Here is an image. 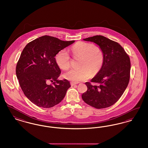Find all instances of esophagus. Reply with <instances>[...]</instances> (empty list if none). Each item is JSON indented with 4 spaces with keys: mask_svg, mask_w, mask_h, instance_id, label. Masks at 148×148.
<instances>
[{
    "mask_svg": "<svg viewBox=\"0 0 148 148\" xmlns=\"http://www.w3.org/2000/svg\"><path fill=\"white\" fill-rule=\"evenodd\" d=\"M71 86H74V85H75L77 84V83H74V82H71Z\"/></svg>",
    "mask_w": 148,
    "mask_h": 148,
    "instance_id": "obj_1",
    "label": "esophagus"
}]
</instances>
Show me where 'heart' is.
Masks as SVG:
<instances>
[{
  "label": "heart",
  "instance_id": "obj_1",
  "mask_svg": "<svg viewBox=\"0 0 148 148\" xmlns=\"http://www.w3.org/2000/svg\"><path fill=\"white\" fill-rule=\"evenodd\" d=\"M73 55L80 57L79 67L77 69H71L64 75L66 79L74 82L84 81L95 75L100 71L104 61V54L99 47L90 42H77L71 49ZM58 66L63 70L71 67V57L65 49L60 50L55 56Z\"/></svg>",
  "mask_w": 148,
  "mask_h": 148
}]
</instances>
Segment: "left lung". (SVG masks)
Wrapping results in <instances>:
<instances>
[{
	"label": "left lung",
	"instance_id": "obj_1",
	"mask_svg": "<svg viewBox=\"0 0 148 148\" xmlns=\"http://www.w3.org/2000/svg\"><path fill=\"white\" fill-rule=\"evenodd\" d=\"M83 40L98 45L104 52V61L100 71L91 80L98 85L86 82L88 90L82 94V99L97 109L113 106L129 84L131 66L129 56L118 42L104 36L95 35Z\"/></svg>",
	"mask_w": 148,
	"mask_h": 148
}]
</instances>
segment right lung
<instances>
[{"instance_id": "add662e5", "label": "right lung", "mask_w": 148, "mask_h": 148, "mask_svg": "<svg viewBox=\"0 0 148 148\" xmlns=\"http://www.w3.org/2000/svg\"><path fill=\"white\" fill-rule=\"evenodd\" d=\"M74 42L44 35L29 42L23 50L16 74L24 95L36 106L51 108L65 97L71 84L65 79L58 80L61 71L55 56ZM50 81L52 84L49 85Z\"/></svg>"}]
</instances>
